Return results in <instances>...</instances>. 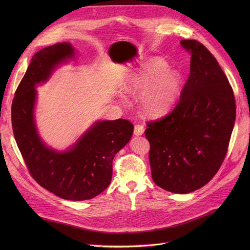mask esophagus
I'll return each mask as SVG.
<instances>
[{
    "instance_id": "esophagus-1",
    "label": "esophagus",
    "mask_w": 250,
    "mask_h": 250,
    "mask_svg": "<svg viewBox=\"0 0 250 250\" xmlns=\"http://www.w3.org/2000/svg\"><path fill=\"white\" fill-rule=\"evenodd\" d=\"M144 132H145V128H144V126L142 125H137L135 126V129H134L135 136H142L144 134Z\"/></svg>"
}]
</instances>
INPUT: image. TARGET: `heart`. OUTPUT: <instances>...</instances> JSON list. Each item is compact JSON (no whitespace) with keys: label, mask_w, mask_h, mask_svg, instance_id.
Wrapping results in <instances>:
<instances>
[{"label":"heart","mask_w":250,"mask_h":250,"mask_svg":"<svg viewBox=\"0 0 250 250\" xmlns=\"http://www.w3.org/2000/svg\"><path fill=\"white\" fill-rule=\"evenodd\" d=\"M180 89L179 73L168 69V63L159 58L147 62L125 84V90L130 93L143 91L140 106L150 117H159L171 110Z\"/></svg>","instance_id":"obj_1"}]
</instances>
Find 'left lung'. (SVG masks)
Returning <instances> with one entry per match:
<instances>
[{"mask_svg":"<svg viewBox=\"0 0 250 250\" xmlns=\"http://www.w3.org/2000/svg\"><path fill=\"white\" fill-rule=\"evenodd\" d=\"M180 43L191 54L189 77L174 109L148 123L145 136L154 182L183 194L201 188L218 172L228 150L236 104L211 52L196 41Z\"/></svg>","mask_w":250,"mask_h":250,"instance_id":"1","label":"left lung"}]
</instances>
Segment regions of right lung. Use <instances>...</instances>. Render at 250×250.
I'll return each mask as SVG.
<instances>
[{
	"label": "right lung",
	"mask_w": 250,
	"mask_h": 250,
	"mask_svg": "<svg viewBox=\"0 0 250 250\" xmlns=\"http://www.w3.org/2000/svg\"><path fill=\"white\" fill-rule=\"evenodd\" d=\"M75 58L70 42L44 47L33 56L12 103V126L17 146L39 186L70 201L95 198L111 181L112 160L132 138L126 120L98 121L64 151L48 147L35 121L37 85L45 83L62 63Z\"/></svg>",
	"instance_id": "1"
}]
</instances>
